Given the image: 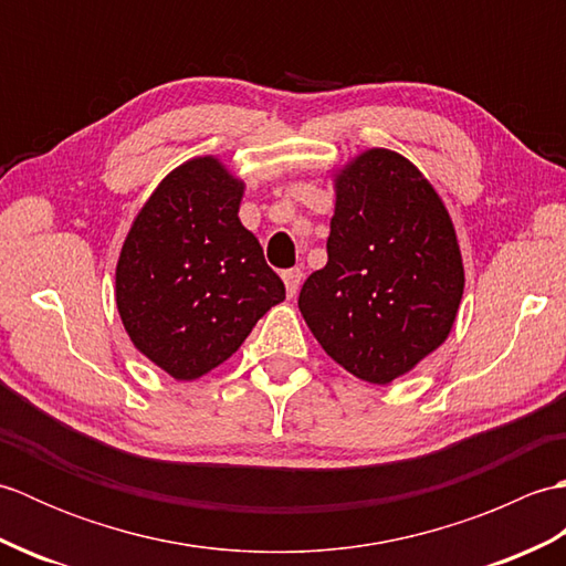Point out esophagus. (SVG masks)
<instances>
[{
  "label": "esophagus",
  "mask_w": 566,
  "mask_h": 566,
  "mask_svg": "<svg viewBox=\"0 0 566 566\" xmlns=\"http://www.w3.org/2000/svg\"><path fill=\"white\" fill-rule=\"evenodd\" d=\"M302 276H304L302 268H292V270H284V272H282V280H284V286H286V294H290V296H296L298 286H302Z\"/></svg>",
  "instance_id": "1"
}]
</instances>
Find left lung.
Segmentation results:
<instances>
[{
	"mask_svg": "<svg viewBox=\"0 0 566 566\" xmlns=\"http://www.w3.org/2000/svg\"><path fill=\"white\" fill-rule=\"evenodd\" d=\"M333 182L328 262L304 282L298 311L335 363L384 387L448 340L462 252L436 187L403 155L369 148Z\"/></svg>",
	"mask_w": 566,
	"mask_h": 566,
	"instance_id": "1",
	"label": "left lung"
}]
</instances>
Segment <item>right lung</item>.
I'll use <instances>...</instances> for the list:
<instances>
[{"label":"right lung","mask_w":566,"mask_h":566,"mask_svg":"<svg viewBox=\"0 0 566 566\" xmlns=\"http://www.w3.org/2000/svg\"><path fill=\"white\" fill-rule=\"evenodd\" d=\"M245 182L203 155L155 187L116 262V306L136 350L177 381L223 365L284 302V284L240 223Z\"/></svg>","instance_id":"add662e5"}]
</instances>
